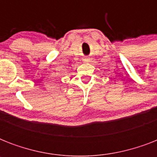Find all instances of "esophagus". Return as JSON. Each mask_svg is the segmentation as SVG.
Instances as JSON below:
<instances>
[{"label": "esophagus", "instance_id": "1", "mask_svg": "<svg viewBox=\"0 0 157 157\" xmlns=\"http://www.w3.org/2000/svg\"><path fill=\"white\" fill-rule=\"evenodd\" d=\"M85 61L88 62V61H90V59H85Z\"/></svg>", "mask_w": 157, "mask_h": 157}]
</instances>
